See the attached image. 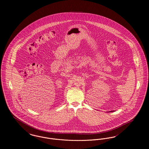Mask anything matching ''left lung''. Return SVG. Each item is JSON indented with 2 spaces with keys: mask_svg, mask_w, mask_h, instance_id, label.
<instances>
[{
  "mask_svg": "<svg viewBox=\"0 0 149 149\" xmlns=\"http://www.w3.org/2000/svg\"><path fill=\"white\" fill-rule=\"evenodd\" d=\"M111 112H112V111H111Z\"/></svg>",
  "mask_w": 149,
  "mask_h": 149,
  "instance_id": "1",
  "label": "left lung"
}]
</instances>
